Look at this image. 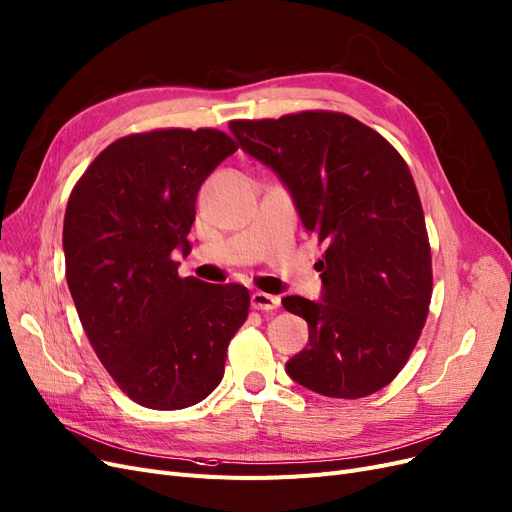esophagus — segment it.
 Wrapping results in <instances>:
<instances>
[{"label":"esophagus","mask_w":512,"mask_h":512,"mask_svg":"<svg viewBox=\"0 0 512 512\" xmlns=\"http://www.w3.org/2000/svg\"><path fill=\"white\" fill-rule=\"evenodd\" d=\"M251 306L255 310L270 312V310H276L280 306V297L270 295V293H263V291H257V293L251 295Z\"/></svg>","instance_id":"1"}]
</instances>
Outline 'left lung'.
Returning <instances> with one entry per match:
<instances>
[{
	"mask_svg": "<svg viewBox=\"0 0 512 512\" xmlns=\"http://www.w3.org/2000/svg\"><path fill=\"white\" fill-rule=\"evenodd\" d=\"M230 130L287 185L301 223L325 244L316 263L323 299H282L310 331L287 373L331 399L382 390L409 361L432 297L430 242L407 162L339 111L234 120Z\"/></svg>",
	"mask_w": 512,
	"mask_h": 512,
	"instance_id": "obj_1",
	"label": "left lung"
}]
</instances>
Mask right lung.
I'll list each match as a JSON object with an SVG mask.
<instances>
[{
  "label": "right lung",
  "instance_id": "1",
  "mask_svg": "<svg viewBox=\"0 0 512 512\" xmlns=\"http://www.w3.org/2000/svg\"><path fill=\"white\" fill-rule=\"evenodd\" d=\"M238 149L217 128H160L107 145L75 183L63 223L65 276L99 361L132 401L192 407L223 377L249 316L242 285L181 278L204 179Z\"/></svg>",
  "mask_w": 512,
  "mask_h": 512
}]
</instances>
